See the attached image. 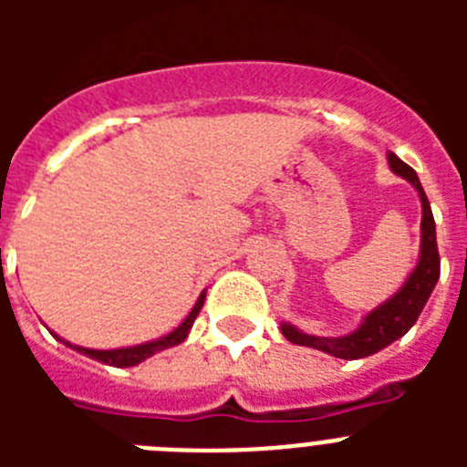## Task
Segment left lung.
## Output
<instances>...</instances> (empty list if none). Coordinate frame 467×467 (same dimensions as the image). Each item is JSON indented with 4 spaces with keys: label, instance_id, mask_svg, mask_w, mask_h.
<instances>
[{
    "label": "left lung",
    "instance_id": "8db88e82",
    "mask_svg": "<svg viewBox=\"0 0 467 467\" xmlns=\"http://www.w3.org/2000/svg\"><path fill=\"white\" fill-rule=\"evenodd\" d=\"M388 166L395 175L404 177L419 192L420 198V213H423V217H420V253L414 271L407 275L402 287L390 299L372 308L362 317L358 329L344 334V337H316V334L301 332L295 325L283 323L280 332L292 344L323 350L327 356L341 358V360H360V358L374 356L414 327L420 311L426 306L428 296L435 290L437 280H440V253H437L435 220H432L428 196L420 187L414 168L400 161L393 151H388Z\"/></svg>",
    "mask_w": 467,
    "mask_h": 467
}]
</instances>
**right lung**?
I'll list each match as a JSON object with an SVG mask.
<instances>
[{
    "mask_svg": "<svg viewBox=\"0 0 467 467\" xmlns=\"http://www.w3.org/2000/svg\"><path fill=\"white\" fill-rule=\"evenodd\" d=\"M203 301H205V292H201V296H198V301L193 304L192 311H189V316L184 317L182 323H180V327L172 329L171 334H166V337H161V339H154V341H144V344H138V346H126V348H111V350L84 348V346H74V344H69V341L60 339L57 334H53V332L51 334L56 337L57 341H63L65 346H69V348L77 350V353H81V356H86V358H93V360L105 362V365H111V367H135V365H140L142 360H147V358L161 353V350L182 344V341L189 337V329H192L193 320H196V316L201 313V308H203Z\"/></svg>",
    "mask_w": 467,
    "mask_h": 467,
    "instance_id": "add662e5",
    "label": "right lung"
}]
</instances>
